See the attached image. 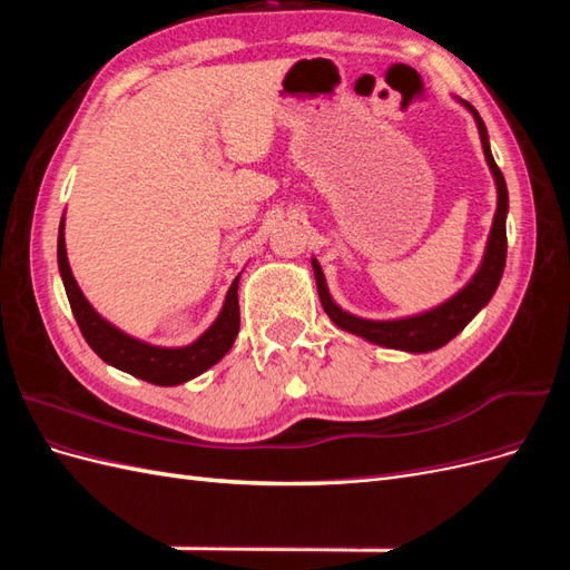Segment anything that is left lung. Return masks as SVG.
<instances>
[{
    "label": "left lung",
    "instance_id": "1",
    "mask_svg": "<svg viewBox=\"0 0 570 570\" xmlns=\"http://www.w3.org/2000/svg\"><path fill=\"white\" fill-rule=\"evenodd\" d=\"M475 116V124L480 130V140H482V149H485V159L490 164V170L497 183V214H494V223L490 230V243H488V252L485 258H482V266L478 268V273L473 275V281L465 285L459 295H454L450 302H444L442 306L433 308V312H425L421 316H411V318H400V321H366L352 316L331 299L325 287V278L323 271L318 266V262L314 258V275H316V285H318V297L321 304L325 308V314L331 316V321L342 327V331L354 333L358 337H366L368 342L383 344V347L390 350H404V352H433L440 350L442 344L450 342L452 337H456L469 321L485 306L494 289L502 281L504 273V264H507V212H509V193H507V183L502 170L494 164V157L490 151V142H488V128L482 124V118L478 116V111L463 101Z\"/></svg>",
    "mask_w": 570,
    "mask_h": 570
}]
</instances>
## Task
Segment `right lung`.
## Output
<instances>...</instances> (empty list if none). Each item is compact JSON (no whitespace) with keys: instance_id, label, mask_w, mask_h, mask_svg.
Returning <instances> with one entry per match:
<instances>
[{"instance_id":"obj_1","label":"right lung","mask_w":570,"mask_h":570,"mask_svg":"<svg viewBox=\"0 0 570 570\" xmlns=\"http://www.w3.org/2000/svg\"><path fill=\"white\" fill-rule=\"evenodd\" d=\"M57 254H59V271L63 278L66 295H68V302H71V312L76 316L80 333L85 342L92 347V352L101 361H107V364L126 371L135 377H142V381L151 385L168 387V385H180L185 381H193V377H197L206 368L218 364V361L233 347L239 331V304H237L239 278L233 281L226 304H223V312L209 331H206L197 342L189 344V347L164 350V347H151V344L124 335L118 327H114L111 323L101 318L90 306V302L82 297V292L66 258L63 220L59 228Z\"/></svg>"}]
</instances>
